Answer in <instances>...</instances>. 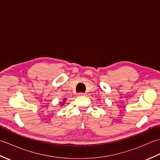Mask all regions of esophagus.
Masks as SVG:
<instances>
[{
  "instance_id": "esophagus-1",
  "label": "esophagus",
  "mask_w": 160,
  "mask_h": 160,
  "mask_svg": "<svg viewBox=\"0 0 160 160\" xmlns=\"http://www.w3.org/2000/svg\"><path fill=\"white\" fill-rule=\"evenodd\" d=\"M78 95V96H85V93H79Z\"/></svg>"
}]
</instances>
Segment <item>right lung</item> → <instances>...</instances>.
I'll return each instance as SVG.
<instances>
[{"instance_id":"obj_1","label":"right lung","mask_w":160,"mask_h":160,"mask_svg":"<svg viewBox=\"0 0 160 160\" xmlns=\"http://www.w3.org/2000/svg\"><path fill=\"white\" fill-rule=\"evenodd\" d=\"M64 102H63V103H64Z\"/></svg>"}]
</instances>
